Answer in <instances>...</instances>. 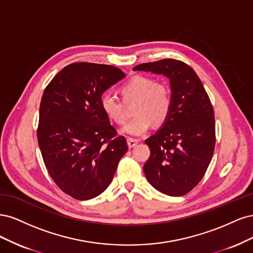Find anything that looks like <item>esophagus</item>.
Returning a JSON list of instances; mask_svg holds the SVG:
<instances>
[{
	"label": "esophagus",
	"mask_w": 253,
	"mask_h": 253,
	"mask_svg": "<svg viewBox=\"0 0 253 253\" xmlns=\"http://www.w3.org/2000/svg\"><path fill=\"white\" fill-rule=\"evenodd\" d=\"M127 143H128L129 148H132V147H134V146L138 143V141H137V140H135V138L128 137V138H127Z\"/></svg>",
	"instance_id": "1"
}]
</instances>
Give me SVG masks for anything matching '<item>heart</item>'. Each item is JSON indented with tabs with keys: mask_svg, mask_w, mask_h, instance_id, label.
Instances as JSON below:
<instances>
[{
	"mask_svg": "<svg viewBox=\"0 0 253 253\" xmlns=\"http://www.w3.org/2000/svg\"><path fill=\"white\" fill-rule=\"evenodd\" d=\"M120 93L124 103L135 102V117L123 128V132L128 135L142 136L148 131L152 122L157 125L162 124L169 116L172 99L166 83L156 82L150 77L135 76L120 87ZM124 103L109 91L104 92L100 99L106 117L118 125H123L127 121Z\"/></svg>",
	"mask_w": 253,
	"mask_h": 253,
	"instance_id": "b5f03b06",
	"label": "heart"
}]
</instances>
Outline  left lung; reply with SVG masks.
Returning a JSON list of instances; mask_svg holds the SVG:
<instances>
[{
	"mask_svg": "<svg viewBox=\"0 0 253 253\" xmlns=\"http://www.w3.org/2000/svg\"><path fill=\"white\" fill-rule=\"evenodd\" d=\"M133 70L164 75L170 81V113L159 131L145 141L150 157L143 169L157 190L182 197L200 183L213 156L212 104L197 73L182 61L164 59L140 64Z\"/></svg>",
	"mask_w": 253,
	"mask_h": 253,
	"instance_id": "1",
	"label": "left lung"
}]
</instances>
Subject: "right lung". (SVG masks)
<instances>
[{"label":"right lung","instance_id":"obj_1","mask_svg":"<svg viewBox=\"0 0 253 253\" xmlns=\"http://www.w3.org/2000/svg\"><path fill=\"white\" fill-rule=\"evenodd\" d=\"M123 78L110 65L79 62L64 67L45 88L39 146L53 182L73 199L90 200L105 191L128 150L100 104L103 92Z\"/></svg>","mask_w":253,"mask_h":253}]
</instances>
